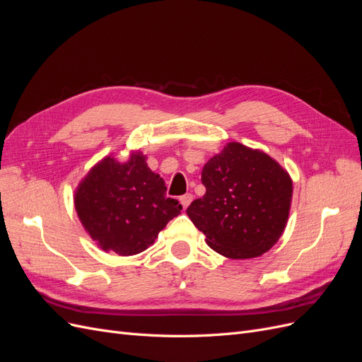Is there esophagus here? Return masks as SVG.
Here are the masks:
<instances>
[{
  "label": "esophagus",
  "mask_w": 362,
  "mask_h": 362,
  "mask_svg": "<svg viewBox=\"0 0 362 362\" xmlns=\"http://www.w3.org/2000/svg\"><path fill=\"white\" fill-rule=\"evenodd\" d=\"M192 201H193V194H192V193H185V194H182L181 198H180V202H181V205H182L184 210L190 205V202H192Z\"/></svg>",
  "instance_id": "esophagus-1"
}]
</instances>
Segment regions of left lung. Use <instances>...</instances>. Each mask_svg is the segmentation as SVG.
I'll list each match as a JSON object with an SVG mask.
<instances>
[{"label":"left lung","instance_id":"1","mask_svg":"<svg viewBox=\"0 0 362 362\" xmlns=\"http://www.w3.org/2000/svg\"><path fill=\"white\" fill-rule=\"evenodd\" d=\"M205 194L187 214L217 254L255 258L275 245L286 228L293 182L267 154L231 141L202 169Z\"/></svg>","mask_w":362,"mask_h":362}]
</instances>
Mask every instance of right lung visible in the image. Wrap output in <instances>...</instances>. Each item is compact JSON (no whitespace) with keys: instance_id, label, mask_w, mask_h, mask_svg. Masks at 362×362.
Instances as JSON below:
<instances>
[{"instance_id":"1","label":"right lung","mask_w":362,"mask_h":362,"mask_svg":"<svg viewBox=\"0 0 362 362\" xmlns=\"http://www.w3.org/2000/svg\"><path fill=\"white\" fill-rule=\"evenodd\" d=\"M75 208L86 231L104 250L136 255L156 242L182 205L166 196V184L145 157L128 163L107 157L87 173L75 194Z\"/></svg>"}]
</instances>
